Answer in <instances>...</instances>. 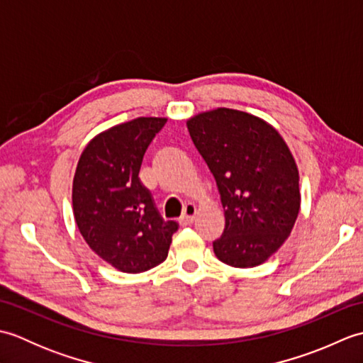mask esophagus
I'll use <instances>...</instances> for the list:
<instances>
[{"instance_id":"1","label":"esophagus","mask_w":363,"mask_h":363,"mask_svg":"<svg viewBox=\"0 0 363 363\" xmlns=\"http://www.w3.org/2000/svg\"><path fill=\"white\" fill-rule=\"evenodd\" d=\"M195 215H196V207L195 204H186V207H184V215L181 218V225H191L195 220Z\"/></svg>"}]
</instances>
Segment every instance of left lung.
Returning a JSON list of instances; mask_svg holds the SVG:
<instances>
[{
  "label": "left lung",
  "instance_id": "1",
  "mask_svg": "<svg viewBox=\"0 0 363 363\" xmlns=\"http://www.w3.org/2000/svg\"><path fill=\"white\" fill-rule=\"evenodd\" d=\"M187 128L225 209L215 256L235 268L264 264L287 240L299 212V174L287 143L267 121L226 107L195 115Z\"/></svg>",
  "mask_w": 363,
  "mask_h": 363
}]
</instances>
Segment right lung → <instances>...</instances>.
<instances>
[{"label":"right lung","instance_id":"1","mask_svg":"<svg viewBox=\"0 0 363 363\" xmlns=\"http://www.w3.org/2000/svg\"><path fill=\"white\" fill-rule=\"evenodd\" d=\"M167 118L140 117L91 138L73 179V213L84 240L123 273H142L168 256L176 221L160 217L138 172Z\"/></svg>","mask_w":363,"mask_h":363}]
</instances>
